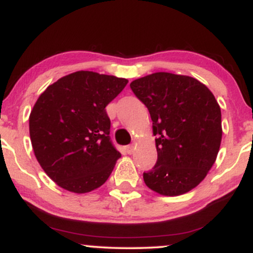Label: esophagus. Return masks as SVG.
<instances>
[{
  "label": "esophagus",
  "mask_w": 253,
  "mask_h": 253,
  "mask_svg": "<svg viewBox=\"0 0 253 253\" xmlns=\"http://www.w3.org/2000/svg\"><path fill=\"white\" fill-rule=\"evenodd\" d=\"M126 152L128 153V155H132V153L134 152V146H133V145H128V146L126 147Z\"/></svg>",
  "instance_id": "1"
}]
</instances>
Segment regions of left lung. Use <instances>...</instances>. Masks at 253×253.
I'll return each instance as SVG.
<instances>
[{
  "instance_id": "obj_1",
  "label": "left lung",
  "mask_w": 253,
  "mask_h": 253,
  "mask_svg": "<svg viewBox=\"0 0 253 253\" xmlns=\"http://www.w3.org/2000/svg\"><path fill=\"white\" fill-rule=\"evenodd\" d=\"M149 109L158 159L144 172L151 190L178 196L199 185L215 163L222 138L221 110L196 78L156 72L129 84Z\"/></svg>"
}]
</instances>
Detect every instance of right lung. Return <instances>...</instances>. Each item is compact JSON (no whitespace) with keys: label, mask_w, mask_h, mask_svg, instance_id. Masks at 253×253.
I'll list each match as a JSON object with an SVG mask.
<instances>
[{"label":"right lung","mask_w":253,"mask_h":253,"mask_svg":"<svg viewBox=\"0 0 253 253\" xmlns=\"http://www.w3.org/2000/svg\"><path fill=\"white\" fill-rule=\"evenodd\" d=\"M128 81L77 71L46 88L30 115L40 167L63 189L84 194L108 179L121 153L110 141L106 107Z\"/></svg>","instance_id":"add662e5"}]
</instances>
